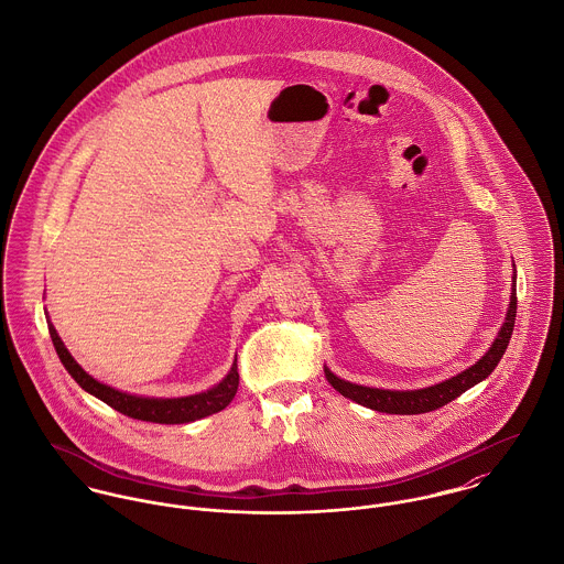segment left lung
Returning a JSON list of instances; mask_svg holds the SVG:
<instances>
[{
  "label": "left lung",
  "instance_id": "1",
  "mask_svg": "<svg viewBox=\"0 0 564 564\" xmlns=\"http://www.w3.org/2000/svg\"><path fill=\"white\" fill-rule=\"evenodd\" d=\"M514 312H517V293H514V286H512L507 321L500 327V334H498L496 343L491 345V349L478 359L474 366H469L457 377L446 379L437 386H431V388H424V390L394 392V390H379V388H366V386H358V383H349V381L336 377L327 368H325V377H327V381L332 383L334 390H338L343 397L356 401L368 410L386 411V413H426V411L440 410V408L448 405L451 401H455L457 397H462L465 390H469L471 386H476L478 381L487 379L494 372V368L498 366V361L502 359L507 347H509L512 327H514Z\"/></svg>",
  "mask_w": 564,
  "mask_h": 564
}]
</instances>
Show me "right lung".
Listing matches in <instances>:
<instances>
[{
	"mask_svg": "<svg viewBox=\"0 0 564 564\" xmlns=\"http://www.w3.org/2000/svg\"><path fill=\"white\" fill-rule=\"evenodd\" d=\"M50 325V334H52L53 347L57 351V358L64 364V368L68 370V375L93 397L101 399L102 403H107L109 408H113L129 417L135 420H144V422H156V424H183V422H194L200 420L210 413L228 408V403L235 399L237 388H239V370H237V361L232 364L230 372L210 390H206L203 394H194V397H183V399H147V397H133L127 392H118L109 386H105L101 381L93 379L75 359L68 354V349L64 347V343L59 340L55 327Z\"/></svg>",
	"mask_w": 564,
	"mask_h": 564,
	"instance_id": "right-lung-1",
	"label": "right lung"
}]
</instances>
